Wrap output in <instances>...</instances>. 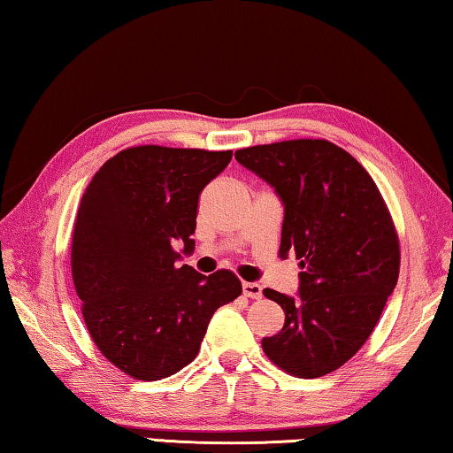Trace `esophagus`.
Instances as JSON below:
<instances>
[{
	"label": "esophagus",
	"instance_id": "obj_1",
	"mask_svg": "<svg viewBox=\"0 0 453 453\" xmlns=\"http://www.w3.org/2000/svg\"><path fill=\"white\" fill-rule=\"evenodd\" d=\"M242 294H245L247 298H261V286L257 281H242Z\"/></svg>",
	"mask_w": 453,
	"mask_h": 453
}]
</instances>
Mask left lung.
<instances>
[{
	"label": "left lung",
	"mask_w": 453,
	"mask_h": 453,
	"mask_svg": "<svg viewBox=\"0 0 453 453\" xmlns=\"http://www.w3.org/2000/svg\"><path fill=\"white\" fill-rule=\"evenodd\" d=\"M234 159L280 196V257L296 253L303 267L296 296L264 290L286 323L261 345L292 376H325L368 341L396 286L401 251L388 208L370 173L329 141L239 149Z\"/></svg>",
	"instance_id": "obj_1"
}]
</instances>
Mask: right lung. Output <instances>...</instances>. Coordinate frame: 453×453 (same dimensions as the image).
<instances>
[{
  "mask_svg": "<svg viewBox=\"0 0 453 453\" xmlns=\"http://www.w3.org/2000/svg\"><path fill=\"white\" fill-rule=\"evenodd\" d=\"M233 150L133 147L100 167L75 216L71 272L97 349L136 380H161L198 356L237 275L178 265L194 251L200 192ZM182 251L178 252L177 247Z\"/></svg>",
  "mask_w": 453,
  "mask_h": 453,
  "instance_id": "add662e5",
  "label": "right lung"
}]
</instances>
